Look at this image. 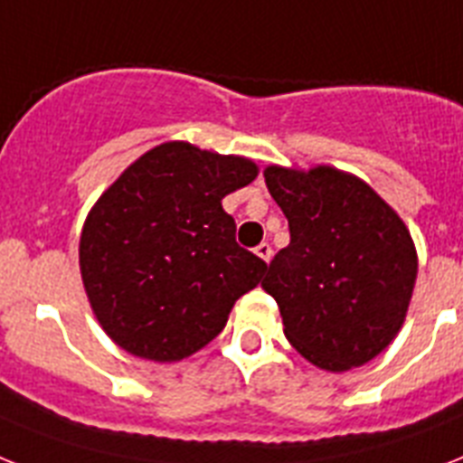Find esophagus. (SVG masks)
Returning <instances> with one entry per match:
<instances>
[{
  "mask_svg": "<svg viewBox=\"0 0 463 463\" xmlns=\"http://www.w3.org/2000/svg\"><path fill=\"white\" fill-rule=\"evenodd\" d=\"M254 251H257V257H261V259H264L266 264H269V261H270V257H273V250H270V244H269V242H261V244H259V247H257V250H254Z\"/></svg>",
  "mask_w": 463,
  "mask_h": 463,
  "instance_id": "esophagus-1",
  "label": "esophagus"
}]
</instances>
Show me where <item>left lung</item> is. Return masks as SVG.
<instances>
[{
	"label": "left lung",
	"mask_w": 463,
	"mask_h": 463,
	"mask_svg": "<svg viewBox=\"0 0 463 463\" xmlns=\"http://www.w3.org/2000/svg\"><path fill=\"white\" fill-rule=\"evenodd\" d=\"M266 187L290 225L264 288L285 337L326 371L371 362L400 333L414 292L416 250L407 225L364 180L337 168L269 166Z\"/></svg>",
	"instance_id": "1"
}]
</instances>
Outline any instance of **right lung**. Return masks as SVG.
<instances>
[{"mask_svg": "<svg viewBox=\"0 0 463 463\" xmlns=\"http://www.w3.org/2000/svg\"><path fill=\"white\" fill-rule=\"evenodd\" d=\"M254 178L250 159L166 142L101 194L82 228L80 273L118 347L178 362L223 330L235 299L269 269L235 242V219L221 206Z\"/></svg>", "mask_w": 463, "mask_h": 463, "instance_id": "obj_1", "label": "right lung"}]
</instances>
